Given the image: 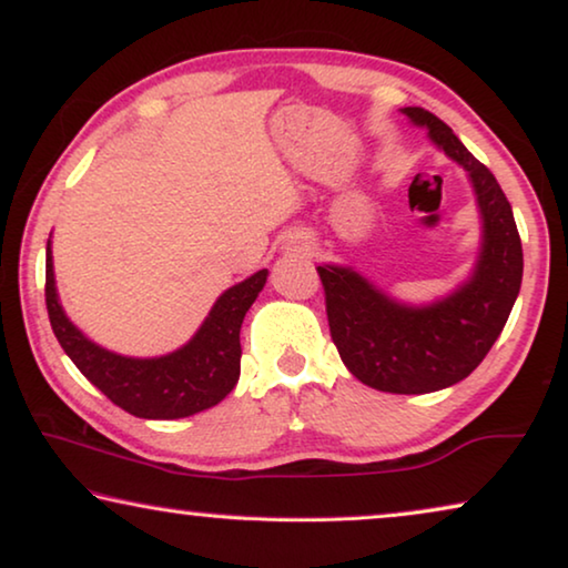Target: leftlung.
Listing matches in <instances>:
<instances>
[{"label":"left lung","mask_w":568,"mask_h":568,"mask_svg":"<svg viewBox=\"0 0 568 568\" xmlns=\"http://www.w3.org/2000/svg\"><path fill=\"white\" fill-rule=\"evenodd\" d=\"M403 112L469 173L481 214V250L471 277L430 306H405L352 267L316 270L346 369L375 390L420 395L469 377L493 349L520 293L523 244L510 201L489 168L436 114L420 106Z\"/></svg>","instance_id":"8db88e82"}]
</instances>
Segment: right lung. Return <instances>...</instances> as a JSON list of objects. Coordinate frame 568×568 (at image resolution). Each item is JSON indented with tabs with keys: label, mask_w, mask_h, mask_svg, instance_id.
<instances>
[{
	"label": "right lung",
	"mask_w": 568,
	"mask_h": 568,
	"mask_svg": "<svg viewBox=\"0 0 568 568\" xmlns=\"http://www.w3.org/2000/svg\"><path fill=\"white\" fill-rule=\"evenodd\" d=\"M265 281L267 270H260L219 295L196 336L181 349L165 357L134 359L101 349L68 321L63 306L58 303L50 242L45 252V306L63 352L81 369V375L114 405L150 420L193 416L214 408L234 390L242 359L240 328L244 313L255 303Z\"/></svg>",
	"instance_id": "add662e5"
}]
</instances>
